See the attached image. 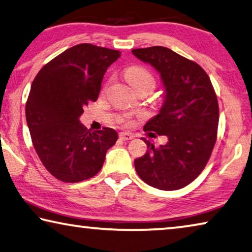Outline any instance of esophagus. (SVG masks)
Wrapping results in <instances>:
<instances>
[{"label":"esophagus","mask_w":252,"mask_h":252,"mask_svg":"<svg viewBox=\"0 0 252 252\" xmlns=\"http://www.w3.org/2000/svg\"><path fill=\"white\" fill-rule=\"evenodd\" d=\"M119 137L122 141H129V140H132V139H133V135L131 133H127V132H121V133H120Z\"/></svg>","instance_id":"34e87169"}]
</instances>
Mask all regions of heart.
<instances>
[{
    "instance_id": "b5f03b06",
    "label": "heart",
    "mask_w": 252,
    "mask_h": 252,
    "mask_svg": "<svg viewBox=\"0 0 252 252\" xmlns=\"http://www.w3.org/2000/svg\"><path fill=\"white\" fill-rule=\"evenodd\" d=\"M126 78L129 82L134 91L139 89H147L148 91H153L156 85V79L154 75L149 70L143 67L133 66L126 70Z\"/></svg>"
}]
</instances>
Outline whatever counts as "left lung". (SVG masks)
Segmentation results:
<instances>
[{
	"label": "left lung",
	"instance_id": "8db88e82",
	"mask_svg": "<svg viewBox=\"0 0 252 252\" xmlns=\"http://www.w3.org/2000/svg\"><path fill=\"white\" fill-rule=\"evenodd\" d=\"M132 54L160 74L165 87L162 107L143 130L168 138L166 145L158 148L142 138L148 150L134 160L135 170L155 189H183L202 173L217 141V94L209 75L198 63L168 48H140Z\"/></svg>",
	"mask_w": 252,
	"mask_h": 252
}]
</instances>
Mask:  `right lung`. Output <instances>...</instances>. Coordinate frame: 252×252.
Here are the masks:
<instances>
[{
    "instance_id": "obj_1",
    "label": "right lung",
    "mask_w": 252,
    "mask_h": 252,
    "mask_svg": "<svg viewBox=\"0 0 252 252\" xmlns=\"http://www.w3.org/2000/svg\"><path fill=\"white\" fill-rule=\"evenodd\" d=\"M121 53L91 43L69 48L35 76L26 104L33 147L46 169L63 183H78L101 170L118 140L111 127L91 132L79 122L83 107L98 97L106 69Z\"/></svg>"
}]
</instances>
